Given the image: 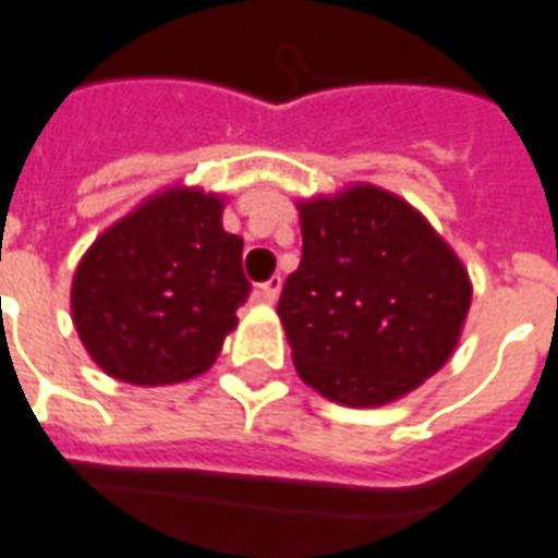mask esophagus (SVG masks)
<instances>
[{"instance_id":"1","label":"esophagus","mask_w":558,"mask_h":558,"mask_svg":"<svg viewBox=\"0 0 558 558\" xmlns=\"http://www.w3.org/2000/svg\"><path fill=\"white\" fill-rule=\"evenodd\" d=\"M280 283H283V280H280V275L268 278L266 283H259V299L268 301V304H275V301H278V295H280Z\"/></svg>"}]
</instances>
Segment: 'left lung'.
Returning <instances> with one entry per match:
<instances>
[{
	"label": "left lung",
	"instance_id": "1",
	"mask_svg": "<svg viewBox=\"0 0 558 558\" xmlns=\"http://www.w3.org/2000/svg\"><path fill=\"white\" fill-rule=\"evenodd\" d=\"M470 307L464 266L414 206L375 185L301 204V263L278 316L304 381L387 405L435 375Z\"/></svg>",
	"mask_w": 558,
	"mask_h": 558
}]
</instances>
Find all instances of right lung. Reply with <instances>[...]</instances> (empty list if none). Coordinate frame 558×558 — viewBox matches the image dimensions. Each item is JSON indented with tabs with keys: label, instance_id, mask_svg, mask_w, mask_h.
I'll list each match as a JSON object with an SVG mask.
<instances>
[{
	"label": "right lung",
	"instance_id": "add662e5",
	"mask_svg": "<svg viewBox=\"0 0 558 558\" xmlns=\"http://www.w3.org/2000/svg\"><path fill=\"white\" fill-rule=\"evenodd\" d=\"M251 295L242 239L221 201L171 189L109 227L73 278V325L94 361L130 384H174L216 361Z\"/></svg>",
	"mask_w": 558,
	"mask_h": 558
}]
</instances>
